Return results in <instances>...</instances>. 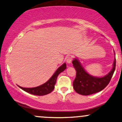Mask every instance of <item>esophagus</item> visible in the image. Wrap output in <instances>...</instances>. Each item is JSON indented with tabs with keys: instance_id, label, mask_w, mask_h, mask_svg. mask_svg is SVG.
<instances>
[{
	"instance_id": "obj_1",
	"label": "esophagus",
	"mask_w": 122,
	"mask_h": 122,
	"mask_svg": "<svg viewBox=\"0 0 122 122\" xmlns=\"http://www.w3.org/2000/svg\"><path fill=\"white\" fill-rule=\"evenodd\" d=\"M72 58L71 56H68L67 57V59H66V61L68 64H71L72 62Z\"/></svg>"
}]
</instances>
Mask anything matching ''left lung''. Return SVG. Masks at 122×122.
<instances>
[{"label":"left lung","instance_id":"8db88e82","mask_svg":"<svg viewBox=\"0 0 122 122\" xmlns=\"http://www.w3.org/2000/svg\"><path fill=\"white\" fill-rule=\"evenodd\" d=\"M72 63L76 71V78L73 81L74 89L80 95L87 96L101 91L108 85L114 72L116 59L114 58L112 69L110 72L101 78L93 76L87 73L76 58Z\"/></svg>","mask_w":122,"mask_h":122}]
</instances>
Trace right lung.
<instances>
[{
	"instance_id": "add662e5",
	"label": "right lung",
	"mask_w": 122,
	"mask_h": 122,
	"mask_svg": "<svg viewBox=\"0 0 122 122\" xmlns=\"http://www.w3.org/2000/svg\"><path fill=\"white\" fill-rule=\"evenodd\" d=\"M66 68V65L64 63L62 65L58 67L56 72L54 73L51 78L42 85L34 88H23L18 86L20 88L25 92L32 94V95H38V96H44L47 94L50 93L55 88V85L56 84L57 78L58 75L64 71Z\"/></svg>"
}]
</instances>
